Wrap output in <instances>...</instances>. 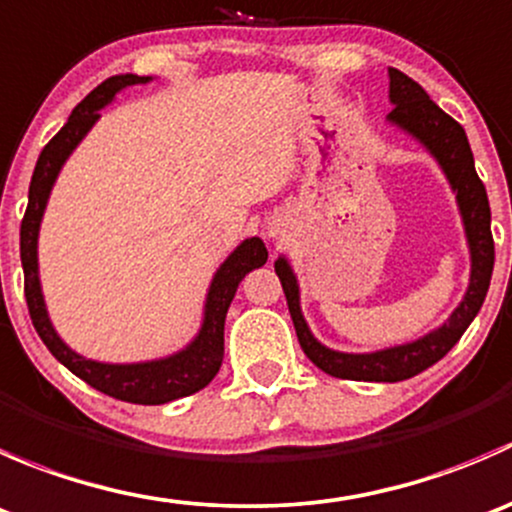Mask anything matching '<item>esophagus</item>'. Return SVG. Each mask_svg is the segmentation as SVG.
Segmentation results:
<instances>
[{
  "instance_id": "1",
  "label": "esophagus",
  "mask_w": 512,
  "mask_h": 512,
  "mask_svg": "<svg viewBox=\"0 0 512 512\" xmlns=\"http://www.w3.org/2000/svg\"><path fill=\"white\" fill-rule=\"evenodd\" d=\"M267 230H270V237H280L282 232H285V227H282L280 220H272V223H270V227H267Z\"/></svg>"
}]
</instances>
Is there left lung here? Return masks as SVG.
Here are the masks:
<instances>
[{"label":"left lung","mask_w":512,"mask_h":512,"mask_svg":"<svg viewBox=\"0 0 512 512\" xmlns=\"http://www.w3.org/2000/svg\"><path fill=\"white\" fill-rule=\"evenodd\" d=\"M389 98L394 103L389 121L404 128L406 133H411L416 141L426 146V151L438 160L453 193H456L458 210H461L463 227H466L468 250H471V282H468L466 297L453 309L446 324H441L416 342L371 354H344L319 344L314 334L309 332L302 317V307H299L297 277H294L285 257L275 262V272L280 277L282 289H285L299 347L304 349V354L314 366H319L324 374L337 376V379L389 381L391 384V381H404L421 374L423 369L433 366L456 347L468 324L476 319L480 307H483V299L490 287V275H493L495 247L493 235H490L488 195H485L483 180L476 173L471 146H468L461 123L443 113L428 98L426 91L414 79L401 74L399 69H389Z\"/></svg>","instance_id":"left-lung-1"}]
</instances>
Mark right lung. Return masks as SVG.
<instances>
[{
  "label": "right lung",
  "instance_id": "add662e5",
  "mask_svg": "<svg viewBox=\"0 0 512 512\" xmlns=\"http://www.w3.org/2000/svg\"><path fill=\"white\" fill-rule=\"evenodd\" d=\"M151 76L123 74L111 76L96 86L79 106L71 111L69 121L64 123L59 133L51 138L41 151L29 185V205L22 220V232H19V250H22L24 267V297H27L29 314L36 334L46 344L51 354L79 379L113 399L128 401V404L158 406L168 401L183 399V396L195 394L205 389L215 374L220 371L225 354V314L235 297L237 285L247 272L262 267L267 262V247L260 237H247L232 250V255L220 265L210 282L208 297H205V314L200 332L183 352L170 354L165 359L141 361V364H103V361H91L86 356L76 354L74 349L66 347L51 324L49 312H46L44 294L39 285V260H36V240H39V225L44 218L46 200H49L51 188L56 183L61 165L74 153L81 138L91 131V126L101 118V108L113 101L118 91L136 84H148Z\"/></svg>",
  "mask_w": 512,
  "mask_h": 512
}]
</instances>
